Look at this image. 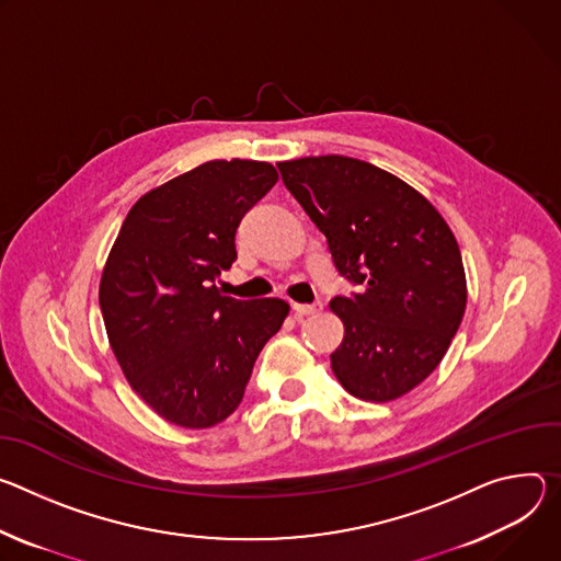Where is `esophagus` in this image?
Here are the masks:
<instances>
[{"instance_id":"obj_1","label":"esophagus","mask_w":561,"mask_h":561,"mask_svg":"<svg viewBox=\"0 0 561 561\" xmlns=\"http://www.w3.org/2000/svg\"><path fill=\"white\" fill-rule=\"evenodd\" d=\"M291 309L296 312V317H312V314H319L323 309V302L317 300L312 305H300V302H291Z\"/></svg>"}]
</instances>
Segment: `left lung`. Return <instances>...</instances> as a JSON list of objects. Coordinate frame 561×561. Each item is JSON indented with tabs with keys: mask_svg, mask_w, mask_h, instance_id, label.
<instances>
[{
	"mask_svg": "<svg viewBox=\"0 0 561 561\" xmlns=\"http://www.w3.org/2000/svg\"><path fill=\"white\" fill-rule=\"evenodd\" d=\"M283 182L325 233L332 261L358 287L330 307L345 336L332 358L363 401H394L425 381L466 312L459 244L416 190L347 156L278 162Z\"/></svg>",
	"mask_w": 561,
	"mask_h": 561,
	"instance_id": "8db88e82",
	"label": "left lung"
}]
</instances>
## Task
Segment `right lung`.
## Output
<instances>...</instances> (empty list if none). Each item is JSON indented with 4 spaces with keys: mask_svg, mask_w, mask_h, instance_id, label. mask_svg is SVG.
Wrapping results in <instances>:
<instances>
[{
    "mask_svg": "<svg viewBox=\"0 0 561 561\" xmlns=\"http://www.w3.org/2000/svg\"><path fill=\"white\" fill-rule=\"evenodd\" d=\"M270 162L211 160L145 194L111 247L100 307L131 388L169 423L203 430L242 401L280 330V298L238 300L214 285L236 261V229L276 184Z\"/></svg>",
    "mask_w": 561,
    "mask_h": 561,
    "instance_id": "obj_1",
    "label": "right lung"
}]
</instances>
